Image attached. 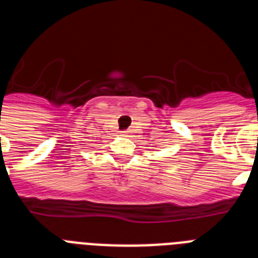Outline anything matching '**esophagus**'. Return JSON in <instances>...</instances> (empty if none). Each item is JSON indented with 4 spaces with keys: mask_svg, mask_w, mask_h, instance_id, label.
<instances>
[{
    "mask_svg": "<svg viewBox=\"0 0 258 258\" xmlns=\"http://www.w3.org/2000/svg\"><path fill=\"white\" fill-rule=\"evenodd\" d=\"M121 136H122V137H127V132H124V133H122Z\"/></svg>",
    "mask_w": 258,
    "mask_h": 258,
    "instance_id": "obj_1",
    "label": "esophagus"
}]
</instances>
